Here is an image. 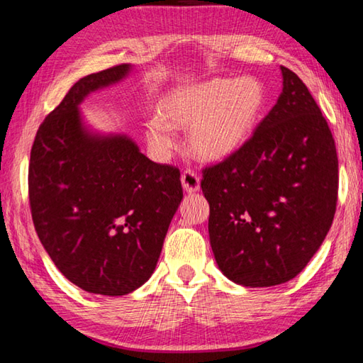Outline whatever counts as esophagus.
Masks as SVG:
<instances>
[{
  "label": "esophagus",
  "instance_id": "34e87169",
  "mask_svg": "<svg viewBox=\"0 0 363 363\" xmlns=\"http://www.w3.org/2000/svg\"><path fill=\"white\" fill-rule=\"evenodd\" d=\"M181 182H182L184 190H186V192H189V194L200 190V176L192 169L184 171L182 176H181Z\"/></svg>",
  "mask_w": 363,
  "mask_h": 363
}]
</instances>
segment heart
Masks as SVG:
<instances>
[{"label": "heart", "mask_w": 363, "mask_h": 363, "mask_svg": "<svg viewBox=\"0 0 363 363\" xmlns=\"http://www.w3.org/2000/svg\"><path fill=\"white\" fill-rule=\"evenodd\" d=\"M267 106V93L256 77L213 78L184 86L164 97L147 123V140L158 157L176 147L174 128L190 126L187 140L196 157L224 160L255 133Z\"/></svg>", "instance_id": "b5f03b06"}]
</instances>
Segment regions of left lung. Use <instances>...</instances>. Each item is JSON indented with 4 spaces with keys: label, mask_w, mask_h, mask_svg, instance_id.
<instances>
[{
    "label": "left lung",
    "mask_w": 363,
    "mask_h": 363,
    "mask_svg": "<svg viewBox=\"0 0 363 363\" xmlns=\"http://www.w3.org/2000/svg\"><path fill=\"white\" fill-rule=\"evenodd\" d=\"M247 143L203 171L208 232L218 266L243 286L291 280L333 223L337 155L327 120L296 73Z\"/></svg>",
    "instance_id": "1"
}]
</instances>
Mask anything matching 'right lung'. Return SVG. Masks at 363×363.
<instances>
[{
	"instance_id": "add662e5",
	"label": "right lung",
	"mask_w": 363,
	"mask_h": 363,
	"mask_svg": "<svg viewBox=\"0 0 363 363\" xmlns=\"http://www.w3.org/2000/svg\"><path fill=\"white\" fill-rule=\"evenodd\" d=\"M131 69L78 79L41 123L30 153V210L41 245L65 279L104 296L150 279L182 200L176 167L153 163L126 134L94 133L83 121L79 104Z\"/></svg>"
}]
</instances>
